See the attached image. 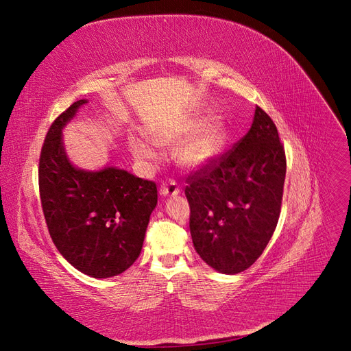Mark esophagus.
Wrapping results in <instances>:
<instances>
[{
    "mask_svg": "<svg viewBox=\"0 0 351 351\" xmlns=\"http://www.w3.org/2000/svg\"><path fill=\"white\" fill-rule=\"evenodd\" d=\"M159 192H161L162 196H176L180 192V187L176 182H173V180H169V182H165L161 184Z\"/></svg>",
    "mask_w": 351,
    "mask_h": 351,
    "instance_id": "obj_1",
    "label": "esophagus"
}]
</instances>
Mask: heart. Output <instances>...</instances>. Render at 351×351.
<instances>
[{"mask_svg": "<svg viewBox=\"0 0 351 351\" xmlns=\"http://www.w3.org/2000/svg\"><path fill=\"white\" fill-rule=\"evenodd\" d=\"M204 124L205 123L202 120H195L190 123L182 133H171L168 136L156 137V142L159 145H177L183 139V136H190L200 132ZM226 139L227 133L224 129V124L217 121L209 125L204 133L187 142L184 146H182V149L178 152L180 161L189 168L204 167L209 164L212 159H215L221 154V151L224 149ZM133 152L137 158L146 159V161H151V159L156 158V154L152 147L142 141L133 142Z\"/></svg>", "mask_w": 351, "mask_h": 351, "instance_id": "heart-1", "label": "heart"}]
</instances>
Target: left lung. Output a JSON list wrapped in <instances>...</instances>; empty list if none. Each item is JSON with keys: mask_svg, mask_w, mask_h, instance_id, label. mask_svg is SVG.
<instances>
[{"mask_svg": "<svg viewBox=\"0 0 351 351\" xmlns=\"http://www.w3.org/2000/svg\"><path fill=\"white\" fill-rule=\"evenodd\" d=\"M285 168L277 125L256 107L237 143L187 176L190 234L209 267L239 274L256 262L280 218Z\"/></svg>", "mask_w": 351, "mask_h": 351, "instance_id": "8db88e82", "label": "left lung"}]
</instances>
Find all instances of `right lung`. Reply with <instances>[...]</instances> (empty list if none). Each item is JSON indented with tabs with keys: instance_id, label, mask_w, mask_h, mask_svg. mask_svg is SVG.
<instances>
[{
	"instance_id": "obj_1",
	"label": "right lung",
	"mask_w": 351,
	"mask_h": 351,
	"mask_svg": "<svg viewBox=\"0 0 351 351\" xmlns=\"http://www.w3.org/2000/svg\"><path fill=\"white\" fill-rule=\"evenodd\" d=\"M84 102H73L49 127L39 156V196L58 252L89 277L108 278L139 258L158 193L151 180L124 169L90 173L70 164L61 129Z\"/></svg>"
}]
</instances>
